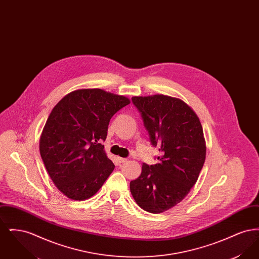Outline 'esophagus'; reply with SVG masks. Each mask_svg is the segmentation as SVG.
I'll return each mask as SVG.
<instances>
[{"label":"esophagus","mask_w":259,"mask_h":259,"mask_svg":"<svg viewBox=\"0 0 259 259\" xmlns=\"http://www.w3.org/2000/svg\"><path fill=\"white\" fill-rule=\"evenodd\" d=\"M117 160L119 161V163H124L127 161V158H123V157H118Z\"/></svg>","instance_id":"34e87169"}]
</instances>
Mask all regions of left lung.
I'll use <instances>...</instances> for the list:
<instances>
[{
    "mask_svg": "<svg viewBox=\"0 0 259 259\" xmlns=\"http://www.w3.org/2000/svg\"><path fill=\"white\" fill-rule=\"evenodd\" d=\"M132 101L160 155L154 165L143 164L130 191L142 209L160 213L182 202L197 182L206 159L203 128L195 111L181 99L156 94Z\"/></svg>",
    "mask_w": 259,
    "mask_h": 259,
    "instance_id": "obj_1",
    "label": "left lung"
}]
</instances>
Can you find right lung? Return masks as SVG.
Wrapping results in <instances>:
<instances>
[{
	"mask_svg": "<svg viewBox=\"0 0 259 259\" xmlns=\"http://www.w3.org/2000/svg\"><path fill=\"white\" fill-rule=\"evenodd\" d=\"M130 100L100 88L77 89L56 104L39 138L51 181L65 196L83 201L98 192L114 169L104 146L112 115Z\"/></svg>",
	"mask_w": 259,
	"mask_h": 259,
	"instance_id": "1",
	"label": "right lung"
}]
</instances>
